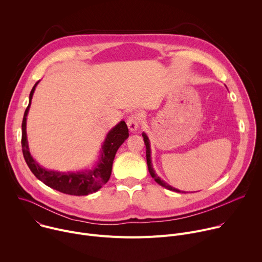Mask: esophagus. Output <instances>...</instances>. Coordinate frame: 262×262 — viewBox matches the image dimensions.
<instances>
[{
	"label": "esophagus",
	"mask_w": 262,
	"mask_h": 262,
	"mask_svg": "<svg viewBox=\"0 0 262 262\" xmlns=\"http://www.w3.org/2000/svg\"><path fill=\"white\" fill-rule=\"evenodd\" d=\"M127 126H128V129L130 132H136L138 128H139V125H140V118H139V115L137 114H133L130 115L128 118H127Z\"/></svg>",
	"instance_id": "esophagus-1"
}]
</instances>
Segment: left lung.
Masks as SVG:
<instances>
[{
	"label": "left lung",
	"instance_id": "8db88e82",
	"mask_svg": "<svg viewBox=\"0 0 262 262\" xmlns=\"http://www.w3.org/2000/svg\"><path fill=\"white\" fill-rule=\"evenodd\" d=\"M143 138H144V143L146 145V160H147V166H148V171L149 173H150L151 177L156 180V182H158L160 185L164 186L165 189L167 190H170V191H173V192H176V193H181V191L173 188V186H171L170 184H168L166 181H164L155 171L154 167H152V163H151V149H150V142H149V139L147 137V135L145 133L142 134ZM182 193H185V192H182Z\"/></svg>",
	"mask_w": 262,
	"mask_h": 262
}]
</instances>
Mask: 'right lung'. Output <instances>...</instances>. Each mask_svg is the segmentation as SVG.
I'll use <instances>...</instances> for the list:
<instances>
[{
  "label": "right lung",
  "instance_id": "obj_1",
  "mask_svg": "<svg viewBox=\"0 0 262 262\" xmlns=\"http://www.w3.org/2000/svg\"><path fill=\"white\" fill-rule=\"evenodd\" d=\"M38 83L39 81L34 85L31 90L29 104L25 111L21 123V148L28 167L32 173L46 185L61 193L73 196H85L97 192L110 179L115 155L118 148L128 138V128L126 123L124 121H120L107 133L100 149L98 161L93 168L68 172L46 169L31 156L27 139V116L35 88Z\"/></svg>",
  "mask_w": 262,
  "mask_h": 262
}]
</instances>
